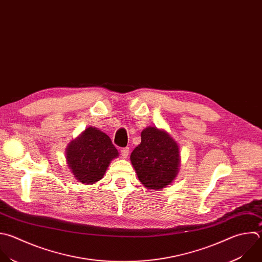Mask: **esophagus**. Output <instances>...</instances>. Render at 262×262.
Listing matches in <instances>:
<instances>
[{
  "label": "esophagus",
  "instance_id": "esophagus-1",
  "mask_svg": "<svg viewBox=\"0 0 262 262\" xmlns=\"http://www.w3.org/2000/svg\"><path fill=\"white\" fill-rule=\"evenodd\" d=\"M120 151H121V156H122L123 158H127L128 153H129V148H128V147H126V148H122Z\"/></svg>",
  "mask_w": 262,
  "mask_h": 262
}]
</instances>
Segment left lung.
<instances>
[{
	"label": "left lung",
	"instance_id": "obj_1",
	"mask_svg": "<svg viewBox=\"0 0 262 262\" xmlns=\"http://www.w3.org/2000/svg\"><path fill=\"white\" fill-rule=\"evenodd\" d=\"M130 162L143 186L159 190L179 173L180 147L166 130L147 126L141 133V144L130 154Z\"/></svg>",
	"mask_w": 262,
	"mask_h": 262
}]
</instances>
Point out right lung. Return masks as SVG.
Returning a JSON list of instances; mask_svg holds the SVG:
<instances>
[{
	"mask_svg": "<svg viewBox=\"0 0 262 262\" xmlns=\"http://www.w3.org/2000/svg\"><path fill=\"white\" fill-rule=\"evenodd\" d=\"M118 155L109 136L93 126L85 128L66 148L69 169L78 182L85 185L100 181Z\"/></svg>",
	"mask_w": 262,
	"mask_h": 262,
	"instance_id": "add662e5",
	"label": "right lung"
}]
</instances>
